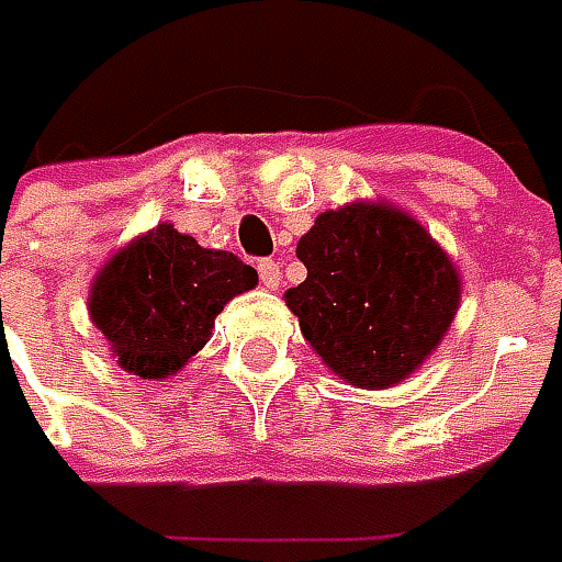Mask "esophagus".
Here are the masks:
<instances>
[{"mask_svg":"<svg viewBox=\"0 0 562 562\" xmlns=\"http://www.w3.org/2000/svg\"><path fill=\"white\" fill-rule=\"evenodd\" d=\"M259 281H262V288H269V291H278V284H281V269H278V262L274 259H259Z\"/></svg>","mask_w":562,"mask_h":562,"instance_id":"esophagus-1","label":"esophagus"}]
</instances>
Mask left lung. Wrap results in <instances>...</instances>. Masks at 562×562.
<instances>
[{
	"label": "left lung",
	"mask_w": 562,
	"mask_h": 562,
	"mask_svg": "<svg viewBox=\"0 0 562 562\" xmlns=\"http://www.w3.org/2000/svg\"><path fill=\"white\" fill-rule=\"evenodd\" d=\"M306 281L288 296L300 331L337 375L387 387L428 357L460 306V274L419 222L387 205L322 212L300 237Z\"/></svg>",
	"instance_id": "8db88e82"
}]
</instances>
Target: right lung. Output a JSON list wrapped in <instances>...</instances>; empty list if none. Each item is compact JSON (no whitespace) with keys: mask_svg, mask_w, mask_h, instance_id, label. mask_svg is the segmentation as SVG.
Instances as JSON below:
<instances>
[{"mask_svg":"<svg viewBox=\"0 0 562 562\" xmlns=\"http://www.w3.org/2000/svg\"><path fill=\"white\" fill-rule=\"evenodd\" d=\"M256 281V269L234 252L203 249L159 225L99 271L90 315L124 372L165 378L209 340L227 300Z\"/></svg>","mask_w":562,"mask_h":562,"instance_id":"1","label":"right lung"}]
</instances>
